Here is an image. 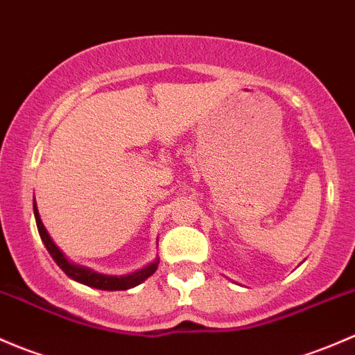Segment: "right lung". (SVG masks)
<instances>
[{"label": "right lung", "mask_w": 355, "mask_h": 355, "mask_svg": "<svg viewBox=\"0 0 355 355\" xmlns=\"http://www.w3.org/2000/svg\"><path fill=\"white\" fill-rule=\"evenodd\" d=\"M34 215H35V224H37L39 234H41V239L44 246H46V250L49 251V254L53 257L54 261H56V265L67 273L69 279L76 280V282L85 284V286L94 287V288H101V291H126V288H131L138 286V284H141L144 280H147L148 277L155 273L157 266H159V259H155V261L150 263V265L144 266V268L138 270V272L130 273V275L116 277V275H102V273H97L94 272V270L87 268V266L75 265V263L68 261V258L61 253L60 248L53 243L51 236L47 234L46 227H44L41 220V215H39L35 198H34Z\"/></svg>", "instance_id": "add662e5"}]
</instances>
